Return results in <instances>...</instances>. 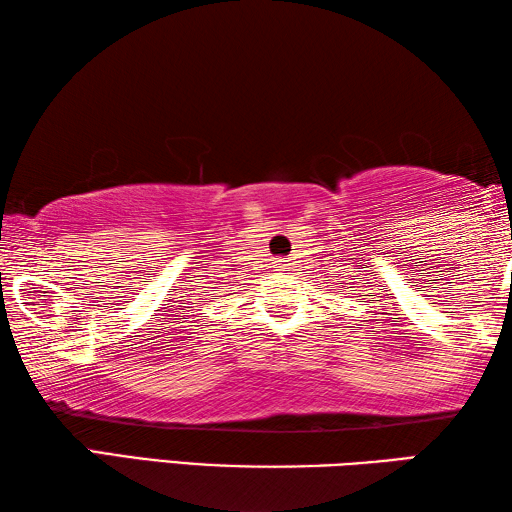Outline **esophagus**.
I'll use <instances>...</instances> for the list:
<instances>
[{
    "mask_svg": "<svg viewBox=\"0 0 512 512\" xmlns=\"http://www.w3.org/2000/svg\"><path fill=\"white\" fill-rule=\"evenodd\" d=\"M277 268H280L282 273L291 271V259H289V257H282V259H277Z\"/></svg>",
    "mask_w": 512,
    "mask_h": 512,
    "instance_id": "esophagus-1",
    "label": "esophagus"
}]
</instances>
